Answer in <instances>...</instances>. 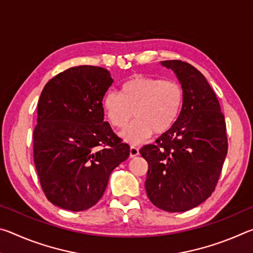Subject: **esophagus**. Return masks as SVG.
<instances>
[{"label": "esophagus", "instance_id": "1", "mask_svg": "<svg viewBox=\"0 0 253 253\" xmlns=\"http://www.w3.org/2000/svg\"><path fill=\"white\" fill-rule=\"evenodd\" d=\"M139 154V148L136 147V146H130L129 148V155L130 157H135Z\"/></svg>", "mask_w": 253, "mask_h": 253}]
</instances>
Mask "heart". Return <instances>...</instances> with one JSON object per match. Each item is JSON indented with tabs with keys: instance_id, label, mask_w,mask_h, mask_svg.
I'll return each instance as SVG.
<instances>
[{
	"instance_id": "1",
	"label": "heart",
	"mask_w": 253,
	"mask_h": 253,
	"mask_svg": "<svg viewBox=\"0 0 253 253\" xmlns=\"http://www.w3.org/2000/svg\"><path fill=\"white\" fill-rule=\"evenodd\" d=\"M184 91L174 80L135 76L123 84L121 93L108 92L101 106L110 125L123 129L132 117L136 121L122 132L129 144H139L153 132L163 135L173 128L182 113Z\"/></svg>"
}]
</instances>
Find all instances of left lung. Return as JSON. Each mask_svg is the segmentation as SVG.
Returning <instances> with one entry per match:
<instances>
[{"mask_svg": "<svg viewBox=\"0 0 253 253\" xmlns=\"http://www.w3.org/2000/svg\"><path fill=\"white\" fill-rule=\"evenodd\" d=\"M184 91L177 122L145 145L148 163L145 188L151 202L166 212H185L203 203L215 188L228 153L224 116L211 85L201 72L181 60H165Z\"/></svg>", "mask_w": 253, "mask_h": 253, "instance_id": "left-lung-1", "label": "left lung"}]
</instances>
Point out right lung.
<instances>
[{
  "instance_id": "1",
  "label": "right lung",
  "mask_w": 253,
  "mask_h": 253,
  "mask_svg": "<svg viewBox=\"0 0 253 253\" xmlns=\"http://www.w3.org/2000/svg\"><path fill=\"white\" fill-rule=\"evenodd\" d=\"M113 83L104 68L78 66L53 77L41 92L34 165L46 199L63 210L93 207L111 172L129 156V146L104 121L101 101Z\"/></svg>"
}]
</instances>
